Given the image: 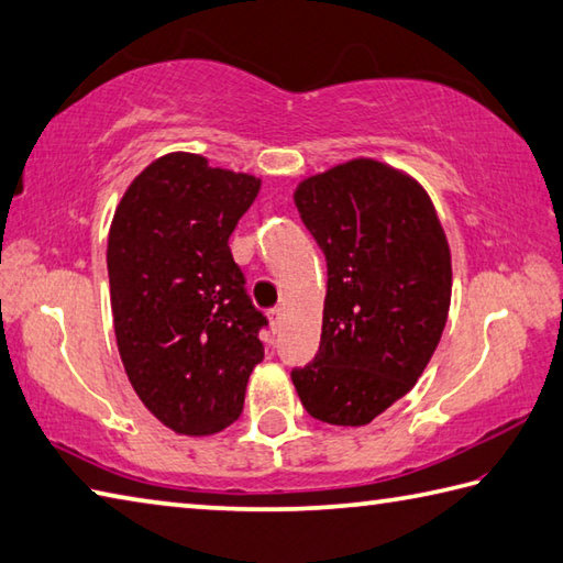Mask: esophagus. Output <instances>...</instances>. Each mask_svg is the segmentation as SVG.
<instances>
[{
  "label": "esophagus",
  "mask_w": 563,
  "mask_h": 563,
  "mask_svg": "<svg viewBox=\"0 0 563 563\" xmlns=\"http://www.w3.org/2000/svg\"><path fill=\"white\" fill-rule=\"evenodd\" d=\"M283 307H273V310H268V322L273 327V332H278L280 324H283Z\"/></svg>",
  "instance_id": "obj_1"
}]
</instances>
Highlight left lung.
I'll use <instances>...</instances> for the list:
<instances>
[{
  "mask_svg": "<svg viewBox=\"0 0 563 563\" xmlns=\"http://www.w3.org/2000/svg\"><path fill=\"white\" fill-rule=\"evenodd\" d=\"M292 197L327 258L322 341L292 385L314 420L363 427L412 390L442 339L449 241L424 187L376 158L310 175Z\"/></svg>",
  "mask_w": 563,
  "mask_h": 563,
  "instance_id": "8db88e82",
  "label": "left lung"
}]
</instances>
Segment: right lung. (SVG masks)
Instances as JSON below:
<instances>
[{
  "instance_id": "obj_1",
  "label": "right lung",
  "mask_w": 563,
  "mask_h": 563,
  "mask_svg": "<svg viewBox=\"0 0 563 563\" xmlns=\"http://www.w3.org/2000/svg\"><path fill=\"white\" fill-rule=\"evenodd\" d=\"M261 180L165 153L143 168L109 227L107 268L124 371L173 432L207 437L244 410L266 324L244 288L229 236Z\"/></svg>"
}]
</instances>
